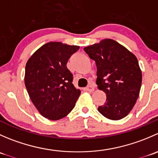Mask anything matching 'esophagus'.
Returning <instances> with one entry per match:
<instances>
[{
	"mask_svg": "<svg viewBox=\"0 0 158 158\" xmlns=\"http://www.w3.org/2000/svg\"><path fill=\"white\" fill-rule=\"evenodd\" d=\"M85 90L88 91V92H92L94 90H95V88H94L92 85H89L88 87H86V88H85Z\"/></svg>",
	"mask_w": 158,
	"mask_h": 158,
	"instance_id": "obj_1",
	"label": "esophagus"
}]
</instances>
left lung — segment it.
Listing matches in <instances>:
<instances>
[{"label": "left lung", "mask_w": 158, "mask_h": 158, "mask_svg": "<svg viewBox=\"0 0 158 158\" xmlns=\"http://www.w3.org/2000/svg\"><path fill=\"white\" fill-rule=\"evenodd\" d=\"M97 66L96 84L106 94V101L98 111L111 120L128 114L140 93L142 74L137 57L125 47L106 39L84 48Z\"/></svg>", "instance_id": "8db88e82"}]
</instances>
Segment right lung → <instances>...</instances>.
<instances>
[{
	"mask_svg": "<svg viewBox=\"0 0 158 158\" xmlns=\"http://www.w3.org/2000/svg\"><path fill=\"white\" fill-rule=\"evenodd\" d=\"M78 46L60 42L44 44L30 56L24 82L32 102L44 117L56 121L67 115L76 106L80 90L73 84L67 62Z\"/></svg>",
	"mask_w": 158,
	"mask_h": 158,
	"instance_id": "1",
	"label": "right lung"
}]
</instances>
